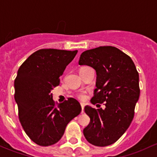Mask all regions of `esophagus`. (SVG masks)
Here are the masks:
<instances>
[{
    "label": "esophagus",
    "mask_w": 157,
    "mask_h": 157,
    "mask_svg": "<svg viewBox=\"0 0 157 157\" xmlns=\"http://www.w3.org/2000/svg\"><path fill=\"white\" fill-rule=\"evenodd\" d=\"M81 106H82V113H84V107H85V104L83 103H81Z\"/></svg>",
    "instance_id": "esophagus-1"
}]
</instances>
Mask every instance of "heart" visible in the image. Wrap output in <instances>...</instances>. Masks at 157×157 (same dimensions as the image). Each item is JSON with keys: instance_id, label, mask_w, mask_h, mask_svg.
I'll return each instance as SVG.
<instances>
[{"instance_id": "obj_1", "label": "heart", "mask_w": 157, "mask_h": 157, "mask_svg": "<svg viewBox=\"0 0 157 157\" xmlns=\"http://www.w3.org/2000/svg\"><path fill=\"white\" fill-rule=\"evenodd\" d=\"M85 68H87V67H83V68H82L81 69H85ZM76 97H77V98H78V99H80V100H85V98H86V93H85V91H82V90H81V91H78V93L76 94Z\"/></svg>"}]
</instances>
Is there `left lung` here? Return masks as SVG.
Segmentation results:
<instances>
[{
	"label": "left lung",
	"mask_w": 157,
	"mask_h": 157,
	"mask_svg": "<svg viewBox=\"0 0 157 157\" xmlns=\"http://www.w3.org/2000/svg\"><path fill=\"white\" fill-rule=\"evenodd\" d=\"M78 64L95 69L97 88L90 102L105 106L104 109L85 106V112L90 121L84 128V135L94 146L113 144L130 125L140 96L139 75L135 63L118 48L103 46L84 51Z\"/></svg>",
	"instance_id": "obj_1"
}]
</instances>
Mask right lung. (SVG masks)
I'll return each mask as SVG.
<instances>
[{
	"mask_svg": "<svg viewBox=\"0 0 157 157\" xmlns=\"http://www.w3.org/2000/svg\"><path fill=\"white\" fill-rule=\"evenodd\" d=\"M78 51L41 49L21 65L14 81L19 119L26 135L40 146L59 141L67 124L82 111L78 101L68 98L56 105L51 90Z\"/></svg>",
	"mask_w": 157,
	"mask_h": 157,
	"instance_id": "1",
	"label": "right lung"
}]
</instances>
